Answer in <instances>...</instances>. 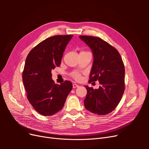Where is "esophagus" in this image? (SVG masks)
<instances>
[{
    "mask_svg": "<svg viewBox=\"0 0 149 149\" xmlns=\"http://www.w3.org/2000/svg\"><path fill=\"white\" fill-rule=\"evenodd\" d=\"M79 86V85L77 84H73V88H78Z\"/></svg>",
    "mask_w": 149,
    "mask_h": 149,
    "instance_id": "obj_1",
    "label": "esophagus"
}]
</instances>
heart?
I'll list each match as a JSON object with an SVG mask.
<instances>
[{
	"mask_svg": "<svg viewBox=\"0 0 149 149\" xmlns=\"http://www.w3.org/2000/svg\"><path fill=\"white\" fill-rule=\"evenodd\" d=\"M71 76H73V78L74 79H75L76 80H79L81 79L80 74L78 73H76V72H75V73H73V74H71Z\"/></svg>",
	"mask_w": 149,
	"mask_h": 149,
	"instance_id": "1",
	"label": "heart"
}]
</instances>
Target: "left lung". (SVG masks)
<instances>
[{
  "mask_svg": "<svg viewBox=\"0 0 149 149\" xmlns=\"http://www.w3.org/2000/svg\"><path fill=\"white\" fill-rule=\"evenodd\" d=\"M91 48L93 63L89 83L98 81V89L84 86L87 94L84 100L86 109L94 114L106 115L118 105L124 91L125 68L117 49L99 37L79 36Z\"/></svg>",
  "mask_w": 149,
  "mask_h": 149,
  "instance_id": "8db88e82",
  "label": "left lung"
}]
</instances>
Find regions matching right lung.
Returning a JSON list of instances; mask_svg holds the SVG:
<instances>
[{"mask_svg": "<svg viewBox=\"0 0 149 149\" xmlns=\"http://www.w3.org/2000/svg\"><path fill=\"white\" fill-rule=\"evenodd\" d=\"M73 35H55L38 44L26 58L22 79L30 103L39 114L50 116L63 107L73 88L69 81L55 84L52 70L61 64Z\"/></svg>", "mask_w": 149, "mask_h": 149, "instance_id": "add662e5", "label": "right lung"}]
</instances>
